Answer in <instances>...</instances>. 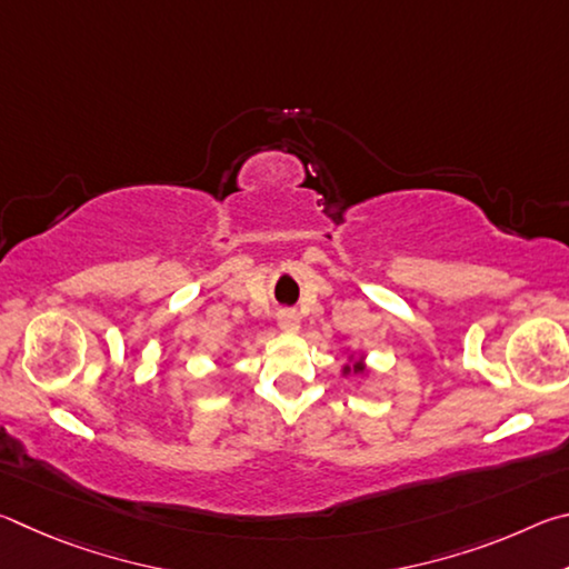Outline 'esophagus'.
I'll return each mask as SVG.
<instances>
[{
  "mask_svg": "<svg viewBox=\"0 0 569 569\" xmlns=\"http://www.w3.org/2000/svg\"><path fill=\"white\" fill-rule=\"evenodd\" d=\"M278 326H281V331L286 333H298V329H301V316L283 308V311H278Z\"/></svg>",
  "mask_w": 569,
  "mask_h": 569,
  "instance_id": "esophagus-1",
  "label": "esophagus"
}]
</instances>
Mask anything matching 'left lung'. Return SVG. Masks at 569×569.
I'll return each instance as SVG.
<instances>
[{"label":"left lung","instance_id":"8db88e82","mask_svg":"<svg viewBox=\"0 0 569 569\" xmlns=\"http://www.w3.org/2000/svg\"><path fill=\"white\" fill-rule=\"evenodd\" d=\"M343 353H346V363L341 366V377L343 379L369 377L371 369H369V363H366V353L356 356V351H351V349H343Z\"/></svg>","mask_w":569,"mask_h":569}]
</instances>
